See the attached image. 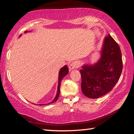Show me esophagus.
Segmentation results:
<instances>
[{
  "mask_svg": "<svg viewBox=\"0 0 134 134\" xmlns=\"http://www.w3.org/2000/svg\"><path fill=\"white\" fill-rule=\"evenodd\" d=\"M79 66H80V63L76 61V62H72L71 64H70L69 69H70V70H71L72 69H77V68H78Z\"/></svg>",
  "mask_w": 134,
  "mask_h": 134,
  "instance_id": "obj_1",
  "label": "esophagus"
}]
</instances>
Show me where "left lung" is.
Instances as JSON below:
<instances>
[{"instance_id":"1","label":"left lung","mask_w":134,"mask_h":134,"mask_svg":"<svg viewBox=\"0 0 134 134\" xmlns=\"http://www.w3.org/2000/svg\"><path fill=\"white\" fill-rule=\"evenodd\" d=\"M101 58L93 65L80 70L83 93L91 99L103 96L112 90L120 78L123 63L120 47L109 34L104 41Z\"/></svg>"}]
</instances>
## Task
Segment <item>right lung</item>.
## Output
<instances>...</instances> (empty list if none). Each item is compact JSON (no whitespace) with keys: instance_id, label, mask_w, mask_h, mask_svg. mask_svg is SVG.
<instances>
[{"instance_id":"add662e5","label":"right lung","mask_w":134,"mask_h":134,"mask_svg":"<svg viewBox=\"0 0 134 134\" xmlns=\"http://www.w3.org/2000/svg\"><path fill=\"white\" fill-rule=\"evenodd\" d=\"M27 31H25V32H26ZM69 73V69L67 65H65L64 67H62L61 70H60V72H59V77H58V89H57V94L56 96L53 101L51 102L50 103H47V104H40V106H42V105H49V104L52 103H54L57 100L59 97V95H60V85H61V82H62V79L64 77L67 75V74Z\"/></svg>"}]
</instances>
